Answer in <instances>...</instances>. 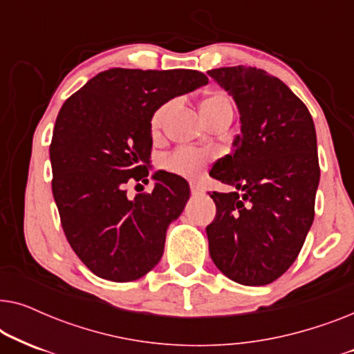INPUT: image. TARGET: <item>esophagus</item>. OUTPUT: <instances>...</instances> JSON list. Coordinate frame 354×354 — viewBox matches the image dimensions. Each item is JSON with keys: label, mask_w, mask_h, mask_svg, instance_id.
<instances>
[{"label": "esophagus", "mask_w": 354, "mask_h": 354, "mask_svg": "<svg viewBox=\"0 0 354 354\" xmlns=\"http://www.w3.org/2000/svg\"><path fill=\"white\" fill-rule=\"evenodd\" d=\"M190 190H192V195H201V187L200 185H195V183H192L190 185Z\"/></svg>", "instance_id": "obj_1"}]
</instances>
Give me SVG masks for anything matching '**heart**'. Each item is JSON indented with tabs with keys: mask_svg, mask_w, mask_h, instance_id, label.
<instances>
[{
	"mask_svg": "<svg viewBox=\"0 0 354 354\" xmlns=\"http://www.w3.org/2000/svg\"><path fill=\"white\" fill-rule=\"evenodd\" d=\"M174 108L172 101L169 103H164L159 106V108L154 111L151 115V120H149V127H151V132H159L162 127L164 120H166L167 114L171 113ZM234 113L232 109V103L229 96L222 91H211L209 95H206L201 101V114L205 118L206 122H211L212 119L219 118L222 114ZM207 164V156L203 153L190 151V149H177V151H172L164 156L161 161H159V167L162 169L164 172L171 174V176L176 177H185V178H196L203 172V169Z\"/></svg>",
	"mask_w": 354,
	"mask_h": 354,
	"instance_id": "1",
	"label": "heart"
}]
</instances>
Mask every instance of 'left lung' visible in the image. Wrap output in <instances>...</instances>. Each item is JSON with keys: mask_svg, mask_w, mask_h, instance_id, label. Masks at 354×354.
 I'll list each match as a JSON object with an SVG mask.
<instances>
[{"mask_svg": "<svg viewBox=\"0 0 354 354\" xmlns=\"http://www.w3.org/2000/svg\"><path fill=\"white\" fill-rule=\"evenodd\" d=\"M240 113L234 153L209 176L235 192H212L206 227L217 269L241 285H268L295 263L314 221L321 177L316 129L301 100L256 67L207 71Z\"/></svg>", "mask_w": 354, "mask_h": 354, "instance_id": "obj_1", "label": "left lung"}]
</instances>
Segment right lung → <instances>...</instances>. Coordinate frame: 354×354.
I'll return each mask as SVG.
<instances>
[{
	"mask_svg": "<svg viewBox=\"0 0 354 354\" xmlns=\"http://www.w3.org/2000/svg\"><path fill=\"white\" fill-rule=\"evenodd\" d=\"M206 84L198 71L115 67L62 104L50 147L53 196L67 241L98 277L132 282L161 259L167 227L182 214L190 187L154 172L153 192L129 200L125 183L148 177L154 111Z\"/></svg>",
	"mask_w": 354,
	"mask_h": 354,
	"instance_id": "1",
	"label": "right lung"
}]
</instances>
